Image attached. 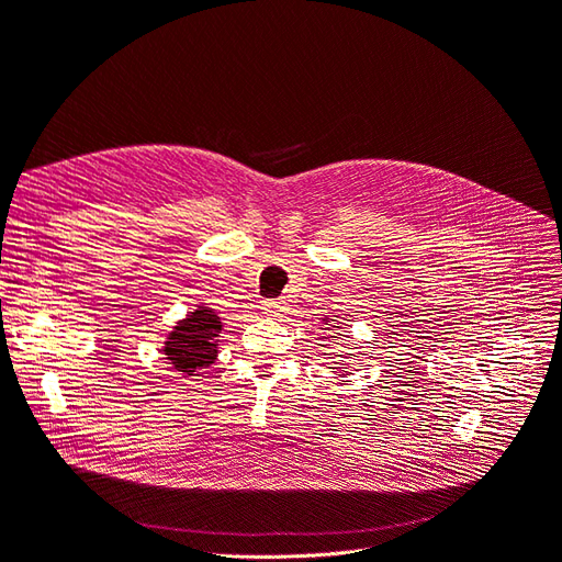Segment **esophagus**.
<instances>
[{"mask_svg":"<svg viewBox=\"0 0 562 562\" xmlns=\"http://www.w3.org/2000/svg\"><path fill=\"white\" fill-rule=\"evenodd\" d=\"M286 301L282 299H271V301H263V312L271 314V316H280V314H286Z\"/></svg>","mask_w":562,"mask_h":562,"instance_id":"obj_1","label":"esophagus"}]
</instances>
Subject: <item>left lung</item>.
<instances>
[{
  "mask_svg": "<svg viewBox=\"0 0 562 562\" xmlns=\"http://www.w3.org/2000/svg\"><path fill=\"white\" fill-rule=\"evenodd\" d=\"M328 326H330V324H328Z\"/></svg>",
  "mask_w": 562,
  "mask_h": 562,
  "instance_id": "8db88e82",
  "label": "left lung"
}]
</instances>
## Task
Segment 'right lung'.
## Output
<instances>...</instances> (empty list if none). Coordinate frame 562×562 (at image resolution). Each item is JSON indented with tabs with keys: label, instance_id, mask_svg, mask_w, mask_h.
<instances>
[{
	"label": "right lung",
	"instance_id": "add662e5",
	"mask_svg": "<svg viewBox=\"0 0 562 562\" xmlns=\"http://www.w3.org/2000/svg\"><path fill=\"white\" fill-rule=\"evenodd\" d=\"M223 330L221 316L209 307L190 312L186 319L169 333L165 341V356L175 364V370L188 376L200 374V370L217 356V333Z\"/></svg>",
	"mask_w": 562,
	"mask_h": 562
}]
</instances>
